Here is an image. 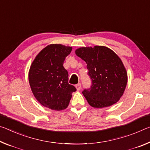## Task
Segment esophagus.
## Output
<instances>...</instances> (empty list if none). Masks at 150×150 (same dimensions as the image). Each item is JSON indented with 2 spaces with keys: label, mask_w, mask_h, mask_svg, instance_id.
Here are the masks:
<instances>
[{
  "label": "esophagus",
  "mask_w": 150,
  "mask_h": 150,
  "mask_svg": "<svg viewBox=\"0 0 150 150\" xmlns=\"http://www.w3.org/2000/svg\"><path fill=\"white\" fill-rule=\"evenodd\" d=\"M75 86H76V88L77 90H80L81 89V84H80V83L76 84Z\"/></svg>",
  "instance_id": "34e87169"
}]
</instances>
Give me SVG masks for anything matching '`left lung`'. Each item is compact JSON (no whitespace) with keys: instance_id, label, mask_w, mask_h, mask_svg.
<instances>
[{"instance_id":"obj_1","label":"left lung","mask_w":150,"mask_h":150,"mask_svg":"<svg viewBox=\"0 0 150 150\" xmlns=\"http://www.w3.org/2000/svg\"><path fill=\"white\" fill-rule=\"evenodd\" d=\"M75 53L86 63L92 80L91 88L82 92L88 104L102 108L118 102L127 82V71L119 56L104 46L80 47Z\"/></svg>"}]
</instances>
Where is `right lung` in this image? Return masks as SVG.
Segmentation results:
<instances>
[{"mask_svg":"<svg viewBox=\"0 0 150 150\" xmlns=\"http://www.w3.org/2000/svg\"><path fill=\"white\" fill-rule=\"evenodd\" d=\"M71 46L51 44L39 52L28 72L34 97L41 105L53 110L66 109L76 89L68 84V73L63 66Z\"/></svg>","mask_w":150,"mask_h":150,"instance_id":"add662e5","label":"right lung"}]
</instances>
